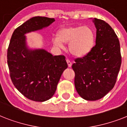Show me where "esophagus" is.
I'll use <instances>...</instances> for the list:
<instances>
[{"label":"esophagus","instance_id":"34e87169","mask_svg":"<svg viewBox=\"0 0 127 127\" xmlns=\"http://www.w3.org/2000/svg\"><path fill=\"white\" fill-rule=\"evenodd\" d=\"M66 63H67L68 67H71V66H72V63L70 62V60H68V59H66Z\"/></svg>","mask_w":127,"mask_h":127}]
</instances>
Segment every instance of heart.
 <instances>
[{
  "label": "heart",
  "mask_w": 127,
  "mask_h": 127,
  "mask_svg": "<svg viewBox=\"0 0 127 127\" xmlns=\"http://www.w3.org/2000/svg\"><path fill=\"white\" fill-rule=\"evenodd\" d=\"M53 43L59 48L64 47V43L68 44L70 53L76 57L87 55L95 44L94 32L90 27L75 26L63 28L57 36L52 39Z\"/></svg>",
  "instance_id": "1"
}]
</instances>
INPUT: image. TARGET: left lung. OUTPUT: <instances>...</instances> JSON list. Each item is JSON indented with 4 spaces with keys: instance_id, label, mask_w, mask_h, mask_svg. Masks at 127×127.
<instances>
[{
    "instance_id": "obj_1",
    "label": "left lung",
    "mask_w": 127,
    "mask_h": 127,
    "mask_svg": "<svg viewBox=\"0 0 127 127\" xmlns=\"http://www.w3.org/2000/svg\"><path fill=\"white\" fill-rule=\"evenodd\" d=\"M96 28L95 45L72 66L74 85L86 100L102 98L114 87L121 64L120 43L114 30L105 21L93 19Z\"/></svg>"
}]
</instances>
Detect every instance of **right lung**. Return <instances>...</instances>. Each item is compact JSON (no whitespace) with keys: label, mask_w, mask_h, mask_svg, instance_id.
I'll return each mask as SVG.
<instances>
[{"label":"right lung","mask_w":127,"mask_h":127,"mask_svg":"<svg viewBox=\"0 0 127 127\" xmlns=\"http://www.w3.org/2000/svg\"><path fill=\"white\" fill-rule=\"evenodd\" d=\"M55 20L33 17L13 32L7 52V63L13 84L26 97L43 102L51 98L68 65L63 55L53 56L43 49H31L26 34L41 30Z\"/></svg>","instance_id":"right-lung-1"}]
</instances>
